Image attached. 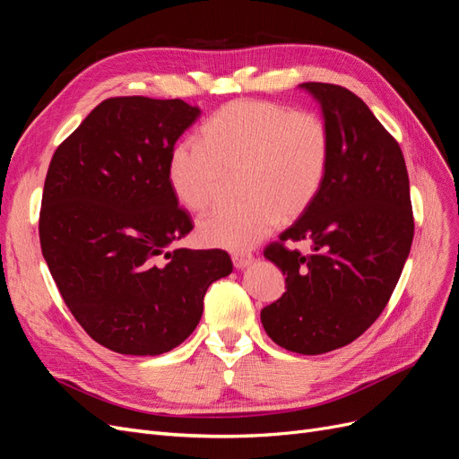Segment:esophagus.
<instances>
[{"label":"esophagus","instance_id":"esophagus-1","mask_svg":"<svg viewBox=\"0 0 459 459\" xmlns=\"http://www.w3.org/2000/svg\"><path fill=\"white\" fill-rule=\"evenodd\" d=\"M255 262L253 255H233V266L238 270H245Z\"/></svg>","mask_w":459,"mask_h":459}]
</instances>
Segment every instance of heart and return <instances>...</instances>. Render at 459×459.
Returning <instances> with one entry per match:
<instances>
[{
    "instance_id": "heart-1",
    "label": "heart",
    "mask_w": 459,
    "mask_h": 459,
    "mask_svg": "<svg viewBox=\"0 0 459 459\" xmlns=\"http://www.w3.org/2000/svg\"><path fill=\"white\" fill-rule=\"evenodd\" d=\"M201 140H182L170 151L169 182L178 201L189 211H204L239 172L247 197L199 220V238L211 247H255L283 216L307 211L327 176L331 135L314 113L270 101H231L204 122Z\"/></svg>"
}]
</instances>
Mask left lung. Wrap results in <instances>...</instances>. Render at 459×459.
<instances>
[{
    "mask_svg": "<svg viewBox=\"0 0 459 459\" xmlns=\"http://www.w3.org/2000/svg\"><path fill=\"white\" fill-rule=\"evenodd\" d=\"M322 107L331 135L324 186L293 226L264 251L287 290L262 308L268 337L297 354L352 342L379 317L413 239L410 179L394 137L358 95L335 84H300ZM285 240H310L313 253Z\"/></svg>",
    "mask_w": 459,
    "mask_h": 459,
    "instance_id": "8db88e82",
    "label": "left lung"
}]
</instances>
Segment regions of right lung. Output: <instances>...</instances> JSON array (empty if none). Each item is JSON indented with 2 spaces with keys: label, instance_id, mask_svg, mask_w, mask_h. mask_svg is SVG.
<instances>
[{
  "label": "right lung",
  "instance_id": "right-lung-1",
  "mask_svg": "<svg viewBox=\"0 0 459 459\" xmlns=\"http://www.w3.org/2000/svg\"><path fill=\"white\" fill-rule=\"evenodd\" d=\"M199 115L182 100L113 97L51 159L41 253L76 322L113 352L176 349L195 331L206 289L233 270L220 248L169 251L193 230L169 182L170 151Z\"/></svg>",
  "mask_w": 459,
  "mask_h": 459
}]
</instances>
